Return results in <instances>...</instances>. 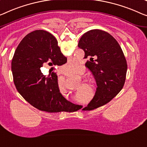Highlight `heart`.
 <instances>
[{
  "instance_id": "heart-1",
  "label": "heart",
  "mask_w": 147,
  "mask_h": 147,
  "mask_svg": "<svg viewBox=\"0 0 147 147\" xmlns=\"http://www.w3.org/2000/svg\"><path fill=\"white\" fill-rule=\"evenodd\" d=\"M80 66L81 65L80 64V63L75 62V61H71V62L67 63L66 65H65L64 66H63V73H64L65 75L67 76V77H72V76H73L75 75V74L79 73ZM84 68L82 67L80 71L81 73H84Z\"/></svg>"
}]
</instances>
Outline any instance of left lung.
Segmentation results:
<instances>
[{"label":"left lung","mask_w":147,"mask_h":147,"mask_svg":"<svg viewBox=\"0 0 147 147\" xmlns=\"http://www.w3.org/2000/svg\"><path fill=\"white\" fill-rule=\"evenodd\" d=\"M78 47L84 51L85 64L94 77L97 88L93 99L83 110L89 111L110 102L121 90L127 64L116 39L109 33L92 30L81 37Z\"/></svg>","instance_id":"1"}]
</instances>
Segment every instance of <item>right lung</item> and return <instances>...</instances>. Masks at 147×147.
Segmentation results:
<instances>
[{
    "instance_id": "add662e5",
    "label": "right lung",
    "mask_w": 147,
    "mask_h": 147,
    "mask_svg": "<svg viewBox=\"0 0 147 147\" xmlns=\"http://www.w3.org/2000/svg\"><path fill=\"white\" fill-rule=\"evenodd\" d=\"M66 63L67 57L50 33L36 30L26 35L18 45L12 61L18 92L39 110L49 113L78 110L82 106L68 101L61 94L56 73L53 72L51 76H46L40 70L45 63L54 69V66Z\"/></svg>"
}]
</instances>
